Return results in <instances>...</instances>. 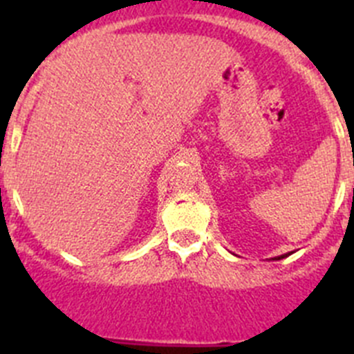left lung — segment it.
<instances>
[{"mask_svg":"<svg viewBox=\"0 0 354 354\" xmlns=\"http://www.w3.org/2000/svg\"><path fill=\"white\" fill-rule=\"evenodd\" d=\"M290 253H292V252H289V253H283V255H278V257H273V261H280V259H286V257H289Z\"/></svg>","mask_w":354,"mask_h":354,"instance_id":"obj_1","label":"left lung"}]
</instances>
